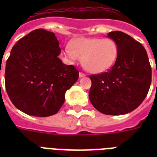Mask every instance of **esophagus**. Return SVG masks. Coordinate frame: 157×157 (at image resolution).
Listing matches in <instances>:
<instances>
[{
  "label": "esophagus",
  "mask_w": 157,
  "mask_h": 157,
  "mask_svg": "<svg viewBox=\"0 0 157 157\" xmlns=\"http://www.w3.org/2000/svg\"><path fill=\"white\" fill-rule=\"evenodd\" d=\"M79 76H80V77H84V76H86V75L85 73H83V72H80V73H79Z\"/></svg>",
  "instance_id": "1"
}]
</instances>
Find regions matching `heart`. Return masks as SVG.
<instances>
[{
    "mask_svg": "<svg viewBox=\"0 0 157 157\" xmlns=\"http://www.w3.org/2000/svg\"><path fill=\"white\" fill-rule=\"evenodd\" d=\"M63 54L73 63L81 59L82 66L93 74L104 72L110 69L117 59L118 47L111 38H77L71 41L69 47L63 50Z\"/></svg>",
    "mask_w": 157,
    "mask_h": 157,
    "instance_id": "b5f03b06",
    "label": "heart"
}]
</instances>
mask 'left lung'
<instances>
[{"mask_svg": "<svg viewBox=\"0 0 157 157\" xmlns=\"http://www.w3.org/2000/svg\"><path fill=\"white\" fill-rule=\"evenodd\" d=\"M117 43L115 64L103 73L90 76L89 98L105 115H124L143 103L151 82V68L146 50L130 36L120 31L107 34Z\"/></svg>", "mask_w": 157, "mask_h": 157, "instance_id": "obj_1", "label": "left lung"}]
</instances>
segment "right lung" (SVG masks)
I'll return each instance as SVG.
<instances>
[{
	"mask_svg": "<svg viewBox=\"0 0 157 157\" xmlns=\"http://www.w3.org/2000/svg\"><path fill=\"white\" fill-rule=\"evenodd\" d=\"M54 33L40 28L21 38L6 61L5 81L9 98L26 114L45 117L56 114L65 93L78 80L79 71L59 58Z\"/></svg>",
	"mask_w": 157,
	"mask_h": 157,
	"instance_id": "add662e5",
	"label": "right lung"
}]
</instances>
